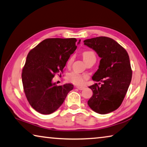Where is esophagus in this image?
Segmentation results:
<instances>
[{"instance_id":"esophagus-1","label":"esophagus","mask_w":147,"mask_h":147,"mask_svg":"<svg viewBox=\"0 0 147 147\" xmlns=\"http://www.w3.org/2000/svg\"><path fill=\"white\" fill-rule=\"evenodd\" d=\"M76 88L80 90H83L84 88V87L83 86H76Z\"/></svg>"}]
</instances>
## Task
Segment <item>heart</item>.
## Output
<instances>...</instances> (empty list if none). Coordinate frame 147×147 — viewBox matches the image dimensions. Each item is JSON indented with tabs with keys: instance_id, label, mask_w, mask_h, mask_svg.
Masks as SVG:
<instances>
[{
	"instance_id": "obj_1",
	"label": "heart",
	"mask_w": 147,
	"mask_h": 147,
	"mask_svg": "<svg viewBox=\"0 0 147 147\" xmlns=\"http://www.w3.org/2000/svg\"><path fill=\"white\" fill-rule=\"evenodd\" d=\"M83 57L84 61H88V59H91L92 57H96L95 54L92 51H85L83 53ZM72 61V58H70L68 61V64H70ZM87 78L86 76H82L76 72H71V73L69 74L68 76V79L72 82V83H75L76 84H82L84 83V79Z\"/></svg>"
}]
</instances>
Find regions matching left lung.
Wrapping results in <instances>:
<instances>
[{
    "mask_svg": "<svg viewBox=\"0 0 147 147\" xmlns=\"http://www.w3.org/2000/svg\"><path fill=\"white\" fill-rule=\"evenodd\" d=\"M84 42L101 58L99 68L92 76L98 83L89 86L93 95L88 105L96 113L109 114L121 105L132 80L129 56L125 49L111 38L97 37Z\"/></svg>",
    "mask_w": 147,
    "mask_h": 147,
    "instance_id": "8db88e82",
    "label": "left lung"
}]
</instances>
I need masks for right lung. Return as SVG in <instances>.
I'll return each mask as SVG.
<instances>
[{"label": "right lung", "instance_id": "obj_1", "mask_svg": "<svg viewBox=\"0 0 147 147\" xmlns=\"http://www.w3.org/2000/svg\"><path fill=\"white\" fill-rule=\"evenodd\" d=\"M80 41L75 38H46L28 53L22 81L26 97L37 112L46 115L56 111L74 88L70 83L56 85L52 79L55 74L63 71Z\"/></svg>", "mask_w": 147, "mask_h": 147}]
</instances>
